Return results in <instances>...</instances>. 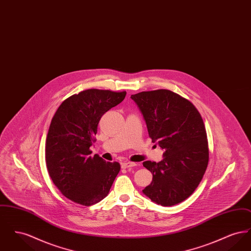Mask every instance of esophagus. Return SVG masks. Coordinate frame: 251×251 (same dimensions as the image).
I'll use <instances>...</instances> for the list:
<instances>
[{
    "instance_id": "34e87169",
    "label": "esophagus",
    "mask_w": 251,
    "mask_h": 251,
    "mask_svg": "<svg viewBox=\"0 0 251 251\" xmlns=\"http://www.w3.org/2000/svg\"><path fill=\"white\" fill-rule=\"evenodd\" d=\"M136 164L132 163V162H124L121 164V167L122 168H128V167H135Z\"/></svg>"
}]
</instances>
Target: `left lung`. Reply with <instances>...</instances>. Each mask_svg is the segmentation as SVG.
<instances>
[{"mask_svg": "<svg viewBox=\"0 0 251 251\" xmlns=\"http://www.w3.org/2000/svg\"><path fill=\"white\" fill-rule=\"evenodd\" d=\"M146 121L152 142L164 150V159L146 161L152 181L143 193L162 206L189 198L199 186L209 162L202 118L188 100L167 89L131 96Z\"/></svg>", "mask_w": 251, "mask_h": 251, "instance_id": "8db88e82", "label": "left lung"}]
</instances>
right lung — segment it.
Here are the masks:
<instances>
[{
    "label": "right lung",
    "instance_id": "add662e5",
    "mask_svg": "<svg viewBox=\"0 0 251 251\" xmlns=\"http://www.w3.org/2000/svg\"><path fill=\"white\" fill-rule=\"evenodd\" d=\"M126 91L87 89L65 100L55 112L46 138L49 175L73 202L90 206L103 200L120 170L118 162L90 156L99 121L124 100Z\"/></svg>",
    "mask_w": 251,
    "mask_h": 251
}]
</instances>
